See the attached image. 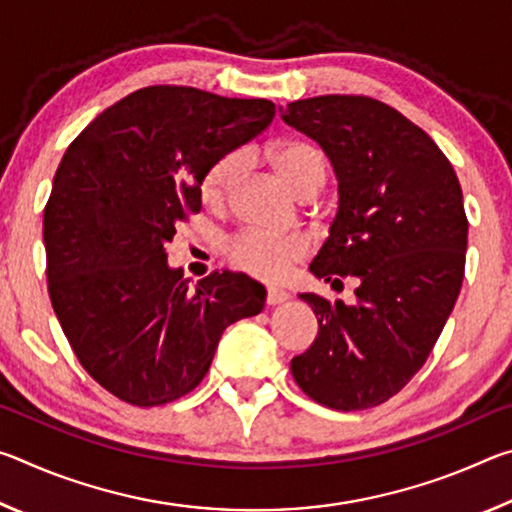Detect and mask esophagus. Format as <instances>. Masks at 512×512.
<instances>
[{"label":"esophagus","instance_id":"34e87169","mask_svg":"<svg viewBox=\"0 0 512 512\" xmlns=\"http://www.w3.org/2000/svg\"><path fill=\"white\" fill-rule=\"evenodd\" d=\"M289 300V293L280 287H268L266 289V305H282Z\"/></svg>","mask_w":512,"mask_h":512}]
</instances>
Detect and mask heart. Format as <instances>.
Listing matches in <instances>:
<instances>
[{"instance_id": "obj_1", "label": "heart", "mask_w": 512, "mask_h": 512, "mask_svg": "<svg viewBox=\"0 0 512 512\" xmlns=\"http://www.w3.org/2000/svg\"><path fill=\"white\" fill-rule=\"evenodd\" d=\"M277 176L293 192H305L309 185L325 180V158L314 144L305 140H280L268 149ZM244 169L239 153H228L216 160L203 178V198L210 205L228 201L232 187L237 185ZM307 239L300 235H284L264 228H248L230 239L228 259L230 264L264 280H280L289 268L305 257Z\"/></svg>"}]
</instances>
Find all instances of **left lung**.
<instances>
[{
	"mask_svg": "<svg viewBox=\"0 0 512 512\" xmlns=\"http://www.w3.org/2000/svg\"><path fill=\"white\" fill-rule=\"evenodd\" d=\"M280 110L339 180V210L309 271L357 280L354 305L300 293L318 336L293 357V379L334 411L372 409L424 366L454 309L467 248L461 185L436 142L377 99L325 94Z\"/></svg>",
	"mask_w": 512,
	"mask_h": 512,
	"instance_id": "1",
	"label": "left lung"
}]
</instances>
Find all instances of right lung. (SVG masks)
<instances>
[{
  "label": "right lung",
  "instance_id": "right-lung-1",
  "mask_svg": "<svg viewBox=\"0 0 512 512\" xmlns=\"http://www.w3.org/2000/svg\"><path fill=\"white\" fill-rule=\"evenodd\" d=\"M275 117L266 99L183 85L128 94L69 144L45 207L49 298L88 375L119 400L160 406L201 384L223 329L264 309L244 273L192 289L164 244L201 212L212 164Z\"/></svg>",
  "mask_w": 512,
  "mask_h": 512
}]
</instances>
